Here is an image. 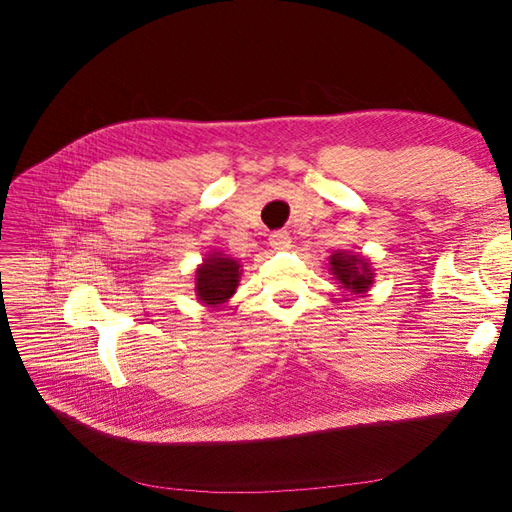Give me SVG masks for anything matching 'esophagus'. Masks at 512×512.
<instances>
[{
    "mask_svg": "<svg viewBox=\"0 0 512 512\" xmlns=\"http://www.w3.org/2000/svg\"><path fill=\"white\" fill-rule=\"evenodd\" d=\"M269 245L273 247V250H286V247L290 245V237L286 230H275L269 235Z\"/></svg>",
    "mask_w": 512,
    "mask_h": 512,
    "instance_id": "obj_1",
    "label": "esophagus"
}]
</instances>
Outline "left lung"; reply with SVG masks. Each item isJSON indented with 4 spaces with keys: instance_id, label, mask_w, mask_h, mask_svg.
<instances>
[{
    "instance_id": "obj_1",
    "label": "left lung",
    "mask_w": 512,
    "mask_h": 512,
    "mask_svg": "<svg viewBox=\"0 0 512 512\" xmlns=\"http://www.w3.org/2000/svg\"><path fill=\"white\" fill-rule=\"evenodd\" d=\"M331 273L335 275V280H339L344 288H348L350 292H365L371 284V273L367 260H363L361 256H346V254H333L331 256Z\"/></svg>"
}]
</instances>
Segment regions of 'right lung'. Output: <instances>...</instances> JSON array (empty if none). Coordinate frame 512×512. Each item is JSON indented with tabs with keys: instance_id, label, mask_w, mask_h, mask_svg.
<instances>
[{
	"instance_id": "1",
	"label": "right lung",
	"mask_w": 512,
	"mask_h": 512,
	"mask_svg": "<svg viewBox=\"0 0 512 512\" xmlns=\"http://www.w3.org/2000/svg\"><path fill=\"white\" fill-rule=\"evenodd\" d=\"M239 267L241 265L237 260L226 258L220 252L205 258L203 265L196 271L198 299L211 307L226 303L239 286Z\"/></svg>"
}]
</instances>
